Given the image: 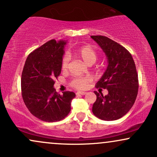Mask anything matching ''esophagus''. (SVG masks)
Masks as SVG:
<instances>
[{"mask_svg": "<svg viewBox=\"0 0 157 157\" xmlns=\"http://www.w3.org/2000/svg\"><path fill=\"white\" fill-rule=\"evenodd\" d=\"M77 94L85 95V94H86V92H85V91H77Z\"/></svg>", "mask_w": 157, "mask_h": 157, "instance_id": "obj_1", "label": "esophagus"}]
</instances>
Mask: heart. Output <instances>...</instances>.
I'll return each instance as SVG.
<instances>
[{"mask_svg": "<svg viewBox=\"0 0 157 157\" xmlns=\"http://www.w3.org/2000/svg\"><path fill=\"white\" fill-rule=\"evenodd\" d=\"M74 53L77 57L82 59L88 65L93 64L97 59L96 51L90 46H80V47L77 48ZM68 62H69L68 56H64L62 59V62H61V68L63 71L67 69ZM89 82L90 79L89 77H76L71 81L70 85L71 87L75 88V89L82 90L86 89L88 87Z\"/></svg>", "mask_w": 157, "mask_h": 157, "instance_id": "b5f03b06", "label": "heart"}]
</instances>
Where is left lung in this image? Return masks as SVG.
Listing matches in <instances>:
<instances>
[{
    "mask_svg": "<svg viewBox=\"0 0 157 157\" xmlns=\"http://www.w3.org/2000/svg\"><path fill=\"white\" fill-rule=\"evenodd\" d=\"M105 52L108 59L106 71L97 82L96 88L107 89L109 94L94 91L97 100L92 112L97 117L112 121L122 117L129 111L138 94L139 80L134 59L125 47L109 37L92 35Z\"/></svg>",
    "mask_w": 157,
    "mask_h": 157,
    "instance_id": "obj_1",
    "label": "left lung"
}]
</instances>
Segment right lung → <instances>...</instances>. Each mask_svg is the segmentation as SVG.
I'll return each mask as SVG.
<instances>
[{
    "label": "right lung",
    "mask_w": 157,
    "mask_h": 157,
    "mask_svg": "<svg viewBox=\"0 0 157 157\" xmlns=\"http://www.w3.org/2000/svg\"><path fill=\"white\" fill-rule=\"evenodd\" d=\"M66 41L51 40L29 55L21 75L23 102L32 115L45 122L63 120L71 111L72 91L60 95L54 88L61 73Z\"/></svg>",
    "instance_id": "1"
}]
</instances>
